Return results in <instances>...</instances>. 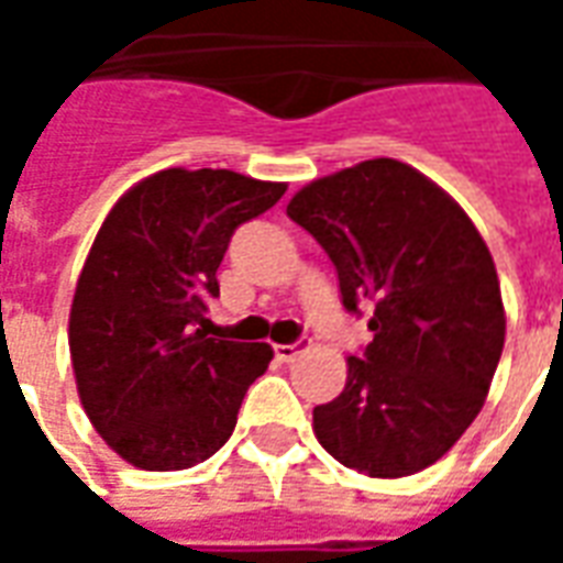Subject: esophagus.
<instances>
[{
	"mask_svg": "<svg viewBox=\"0 0 563 563\" xmlns=\"http://www.w3.org/2000/svg\"><path fill=\"white\" fill-rule=\"evenodd\" d=\"M301 353H305V343H277V346H274L277 362H295Z\"/></svg>",
	"mask_w": 563,
	"mask_h": 563,
	"instance_id": "34e87169",
	"label": "esophagus"
}]
</instances>
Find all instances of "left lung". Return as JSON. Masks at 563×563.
<instances>
[{
  "label": "left lung",
  "instance_id": "1",
  "mask_svg": "<svg viewBox=\"0 0 563 563\" xmlns=\"http://www.w3.org/2000/svg\"><path fill=\"white\" fill-rule=\"evenodd\" d=\"M289 220L329 253L343 307H371L374 341L313 407L322 449L367 476L424 471L455 446L504 353L495 262L471 217L398 159H367L298 189Z\"/></svg>",
  "mask_w": 563,
  "mask_h": 563
}]
</instances>
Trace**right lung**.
<instances>
[{
	"label": "right lung",
	"mask_w": 563,
	"mask_h": 563,
	"mask_svg": "<svg viewBox=\"0 0 563 563\" xmlns=\"http://www.w3.org/2000/svg\"><path fill=\"white\" fill-rule=\"evenodd\" d=\"M286 184L165 168L117 201L78 277L68 350L92 428L141 471H186L232 437L268 343L208 338L217 268L238 225Z\"/></svg>",
	"instance_id": "add662e5"
}]
</instances>
